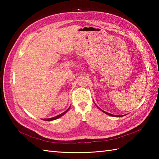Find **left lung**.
<instances>
[{"instance_id": "1", "label": "left lung", "mask_w": 159, "mask_h": 159, "mask_svg": "<svg viewBox=\"0 0 159 159\" xmlns=\"http://www.w3.org/2000/svg\"><path fill=\"white\" fill-rule=\"evenodd\" d=\"M97 106V105H96ZM98 107V106H97ZM98 108L99 109H100V108L98 107ZM101 111H102V112H104V113H106V114H107V115H109V116H113V117H123V116H116V115H113V114H111V113H107V112H105V111H102V109H100Z\"/></svg>"}]
</instances>
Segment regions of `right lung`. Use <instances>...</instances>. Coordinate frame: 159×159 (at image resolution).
Instances as JSON below:
<instances>
[{
    "label": "right lung",
    "mask_w": 159,
    "mask_h": 159,
    "mask_svg": "<svg viewBox=\"0 0 159 159\" xmlns=\"http://www.w3.org/2000/svg\"><path fill=\"white\" fill-rule=\"evenodd\" d=\"M70 109V108L68 109H67L65 112H63V113H61L60 115H59V116H55V117H51V118H48V119H43V120H44V121H52V120H57V119H58V118H59L60 117H61L62 116H63L64 114L65 113H66L67 111H68V110Z\"/></svg>",
    "instance_id": "add662e5"
}]
</instances>
